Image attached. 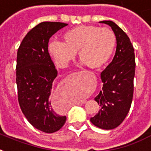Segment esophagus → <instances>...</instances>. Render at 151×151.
<instances>
[{
	"label": "esophagus",
	"mask_w": 151,
	"mask_h": 151,
	"mask_svg": "<svg viewBox=\"0 0 151 151\" xmlns=\"http://www.w3.org/2000/svg\"><path fill=\"white\" fill-rule=\"evenodd\" d=\"M81 104H84V103H85V101H81Z\"/></svg>",
	"instance_id": "esophagus-1"
}]
</instances>
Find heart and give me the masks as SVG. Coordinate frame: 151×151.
I'll return each instance as SVG.
<instances>
[{
	"label": "heart",
	"mask_w": 151,
	"mask_h": 151,
	"mask_svg": "<svg viewBox=\"0 0 151 151\" xmlns=\"http://www.w3.org/2000/svg\"><path fill=\"white\" fill-rule=\"evenodd\" d=\"M63 42L53 40L48 52L59 68H66L78 53V59L88 68H101L114 51L117 39L112 29L96 26H79L63 36Z\"/></svg>",
	"instance_id": "1"
}]
</instances>
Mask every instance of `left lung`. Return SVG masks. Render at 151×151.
I'll return each instance as SVG.
<instances>
[{"instance_id": "left-lung-1", "label": "left lung", "mask_w": 151, "mask_h": 151, "mask_svg": "<svg viewBox=\"0 0 151 151\" xmlns=\"http://www.w3.org/2000/svg\"><path fill=\"white\" fill-rule=\"evenodd\" d=\"M99 22L111 27L117 39V48L112 62L101 73L103 88L95 98L100 109L90 121L99 129L109 130L121 124L130 110L136 62L128 35L112 21Z\"/></svg>"}]
</instances>
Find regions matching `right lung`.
<instances>
[{"label":"right lung","mask_w":151,"mask_h":151,"mask_svg":"<svg viewBox=\"0 0 151 151\" xmlns=\"http://www.w3.org/2000/svg\"><path fill=\"white\" fill-rule=\"evenodd\" d=\"M68 24L43 22L25 36L17 52L18 100L27 121L46 133L58 131L66 122L52 103V84L57 70L48 45L51 37Z\"/></svg>","instance_id":"add662e5"}]
</instances>
